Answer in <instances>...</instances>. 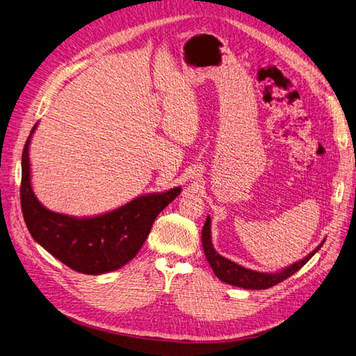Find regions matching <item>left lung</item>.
<instances>
[{"label":"left lung","instance_id":"obj_1","mask_svg":"<svg viewBox=\"0 0 356 356\" xmlns=\"http://www.w3.org/2000/svg\"><path fill=\"white\" fill-rule=\"evenodd\" d=\"M323 243H325V239L313 250L312 253L302 257L301 261L293 262L292 265H287L275 273H262V271L248 270V268L239 265L234 261H230V259H226L225 256L216 252V248L213 245V239H211V218H209V216L207 217L204 229H202V245H204V253L207 256V261H208L209 266L213 268L214 274L222 282L236 286V287H243V289H268V287L275 286L280 282L286 280L287 277H291L298 270H301V268L307 262H309L316 253L319 252Z\"/></svg>","mask_w":356,"mask_h":356}]
</instances>
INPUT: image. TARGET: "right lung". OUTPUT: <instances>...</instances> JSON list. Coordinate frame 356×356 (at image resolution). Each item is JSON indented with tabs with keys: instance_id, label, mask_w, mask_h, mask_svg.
Returning a JSON list of instances; mask_svg holds the SVG:
<instances>
[{
	"instance_id": "right-lung-1",
	"label": "right lung",
	"mask_w": 356,
	"mask_h": 356,
	"mask_svg": "<svg viewBox=\"0 0 356 356\" xmlns=\"http://www.w3.org/2000/svg\"><path fill=\"white\" fill-rule=\"evenodd\" d=\"M33 127L22 152L21 204L25 225L37 244L72 270L100 275L117 271L138 254L156 217L179 196L181 187L145 193L106 213L74 217L47 209L31 184L30 143Z\"/></svg>"
}]
</instances>
